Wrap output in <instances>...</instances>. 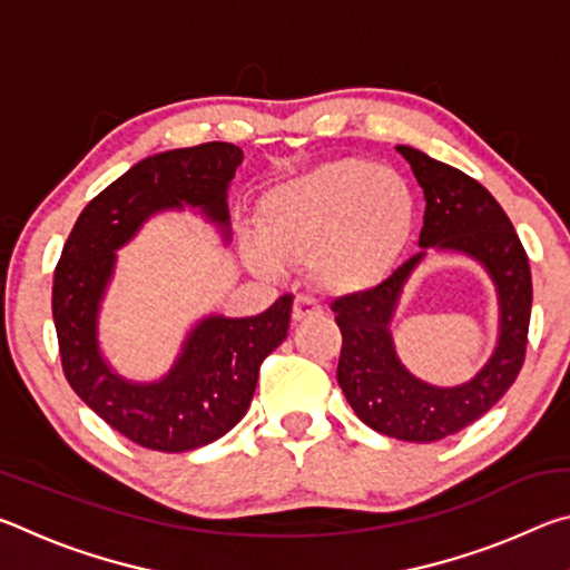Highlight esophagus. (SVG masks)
Returning <instances> with one entry per match:
<instances>
[{"label":"esophagus","mask_w":570,"mask_h":570,"mask_svg":"<svg viewBox=\"0 0 570 570\" xmlns=\"http://www.w3.org/2000/svg\"><path fill=\"white\" fill-rule=\"evenodd\" d=\"M292 316H294V322H306V320H312V316H322V306L316 304L312 296H296Z\"/></svg>","instance_id":"34e87169"}]
</instances>
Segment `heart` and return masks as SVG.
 Returning a JSON list of instances; mask_svg holds the SVG:
<instances>
[{
  "label": "heart",
  "mask_w": 570,
  "mask_h": 570,
  "mask_svg": "<svg viewBox=\"0 0 570 570\" xmlns=\"http://www.w3.org/2000/svg\"><path fill=\"white\" fill-rule=\"evenodd\" d=\"M414 228L410 183L387 166L344 158L322 163L264 193L258 240L246 262L262 276L304 264L326 294H360L397 264Z\"/></svg>",
  "instance_id": "heart-1"
}]
</instances>
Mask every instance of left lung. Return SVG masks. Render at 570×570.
Segmentation results:
<instances>
[{"instance_id": "1", "label": "left lung", "mask_w": 570, "mask_h": 570, "mask_svg": "<svg viewBox=\"0 0 570 570\" xmlns=\"http://www.w3.org/2000/svg\"><path fill=\"white\" fill-rule=\"evenodd\" d=\"M424 190L420 254L380 286L336 298L332 312L342 332L336 382L364 424L404 442H438L480 420L515 382L525 360L533 282L525 248L498 200L465 173L397 146ZM430 247L465 253L494 278L501 336L489 364L465 385L435 389L403 370L389 322L406 278Z\"/></svg>"}]
</instances>
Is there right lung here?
<instances>
[{"instance_id":"right-lung-1","label":"right lung","mask_w":570,"mask_h":570,"mask_svg":"<svg viewBox=\"0 0 570 570\" xmlns=\"http://www.w3.org/2000/svg\"><path fill=\"white\" fill-rule=\"evenodd\" d=\"M240 160L244 150L234 142H204L135 163L85 206L55 268L52 320L65 377L92 412L140 448L188 452L224 438L254 400L258 366L286 340L292 294L256 316L200 320L156 382L120 377L100 352L98 316L115 250L150 216L183 206L198 208L228 240V183Z\"/></svg>"}]
</instances>
